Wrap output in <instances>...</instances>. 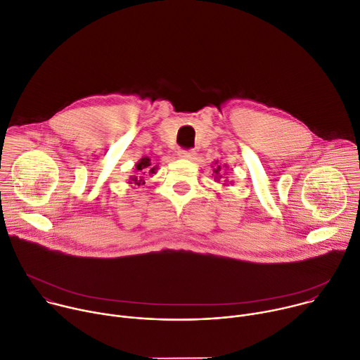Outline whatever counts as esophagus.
I'll return each mask as SVG.
<instances>
[{
	"label": "esophagus",
	"mask_w": 360,
	"mask_h": 360,
	"mask_svg": "<svg viewBox=\"0 0 360 360\" xmlns=\"http://www.w3.org/2000/svg\"><path fill=\"white\" fill-rule=\"evenodd\" d=\"M195 155H196V152L193 149H181L178 152V157L184 158V160H193Z\"/></svg>",
	"instance_id": "esophagus-1"
}]
</instances>
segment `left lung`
<instances>
[{
  "label": "left lung",
  "mask_w": 360,
  "mask_h": 360,
  "mask_svg": "<svg viewBox=\"0 0 360 360\" xmlns=\"http://www.w3.org/2000/svg\"><path fill=\"white\" fill-rule=\"evenodd\" d=\"M224 167H226V165H224ZM214 174H215V179H217V181H219V179L222 178V175H225V174H222V167H221V165H218V161L215 162ZM225 182H226V181H225ZM224 185H225V184H224Z\"/></svg>",
  "instance_id": "obj_1"
}]
</instances>
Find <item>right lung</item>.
<instances>
[{
  "mask_svg": "<svg viewBox=\"0 0 360 360\" xmlns=\"http://www.w3.org/2000/svg\"><path fill=\"white\" fill-rule=\"evenodd\" d=\"M157 171H158V167L157 165L153 167L150 164V160L148 157H143V158L139 160V162H136V165H135V175H132L128 179V184H131L132 186H141V185L145 184L143 175L157 174Z\"/></svg>",
  "mask_w": 360,
  "mask_h": 360,
  "instance_id": "right-lung-1",
  "label": "right lung"
}]
</instances>
